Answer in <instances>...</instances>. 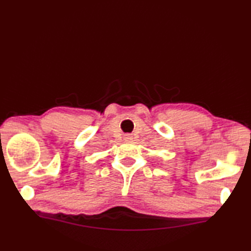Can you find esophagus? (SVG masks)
Listing matches in <instances>:
<instances>
[{"label": "esophagus", "mask_w": 251, "mask_h": 251, "mask_svg": "<svg viewBox=\"0 0 251 251\" xmlns=\"http://www.w3.org/2000/svg\"><path fill=\"white\" fill-rule=\"evenodd\" d=\"M131 138H133V136H131L130 134H126V135H125V139H126V141H131Z\"/></svg>", "instance_id": "esophagus-1"}]
</instances>
